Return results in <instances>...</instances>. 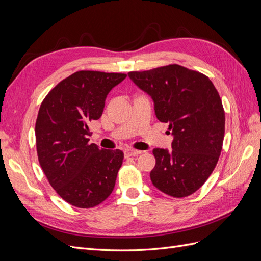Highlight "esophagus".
<instances>
[{"instance_id":"obj_1","label":"esophagus","mask_w":261,"mask_h":261,"mask_svg":"<svg viewBox=\"0 0 261 261\" xmlns=\"http://www.w3.org/2000/svg\"><path fill=\"white\" fill-rule=\"evenodd\" d=\"M124 153H125V156H127V158H128V156H136V155L140 154V153H141V151H140V150H136V149L127 148V149H125Z\"/></svg>"}]
</instances>
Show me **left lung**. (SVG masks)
Here are the masks:
<instances>
[{
    "label": "left lung",
    "mask_w": 261,
    "mask_h": 261,
    "mask_svg": "<svg viewBox=\"0 0 261 261\" xmlns=\"http://www.w3.org/2000/svg\"><path fill=\"white\" fill-rule=\"evenodd\" d=\"M128 76L151 96L156 118L168 123L174 136L172 151L153 149L152 184L176 198L194 194L215 170L223 145L225 115L215 85L206 75L177 64Z\"/></svg>",
    "instance_id": "1"
}]
</instances>
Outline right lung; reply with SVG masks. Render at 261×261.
Wrapping results in <instances>:
<instances>
[{"instance_id":"add662e5","label":"right lung","mask_w":261,"mask_h":261,"mask_svg":"<svg viewBox=\"0 0 261 261\" xmlns=\"http://www.w3.org/2000/svg\"><path fill=\"white\" fill-rule=\"evenodd\" d=\"M126 74L78 70L50 90L39 109L36 145L40 167L62 199L77 208L105 201L115 186L124 153L89 143L90 124L108 93Z\"/></svg>"}]
</instances>
